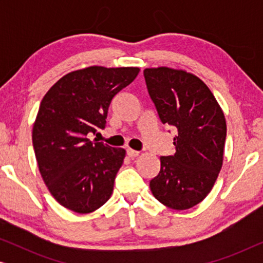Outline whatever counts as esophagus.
<instances>
[{
	"label": "esophagus",
	"instance_id": "esophagus-1",
	"mask_svg": "<svg viewBox=\"0 0 263 263\" xmlns=\"http://www.w3.org/2000/svg\"><path fill=\"white\" fill-rule=\"evenodd\" d=\"M127 154L130 158H135V157H138L139 154H140V152L139 151H135V149H132V148H128L127 149Z\"/></svg>",
	"mask_w": 263,
	"mask_h": 263
}]
</instances>
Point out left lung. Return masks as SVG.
I'll list each match as a JSON object with an SVG mask.
<instances>
[{
	"label": "left lung",
	"mask_w": 263,
	"mask_h": 263,
	"mask_svg": "<svg viewBox=\"0 0 263 263\" xmlns=\"http://www.w3.org/2000/svg\"><path fill=\"white\" fill-rule=\"evenodd\" d=\"M143 77L160 121L177 132L176 153L160 157L151 192L168 208L188 210L210 194L220 172L225 116L211 89L195 75L159 67L147 68Z\"/></svg>",
	"instance_id": "8db88e82"
}]
</instances>
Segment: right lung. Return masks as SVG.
Here are the masks:
<instances>
[{"mask_svg":"<svg viewBox=\"0 0 263 263\" xmlns=\"http://www.w3.org/2000/svg\"><path fill=\"white\" fill-rule=\"evenodd\" d=\"M136 67H88L61 78L43 98L32 141L39 171L57 202L91 213L110 199L125 151L93 142L115 96L138 77Z\"/></svg>","mask_w":263,"mask_h":263,"instance_id":"right-lung-1","label":"right lung"}]
</instances>
